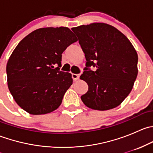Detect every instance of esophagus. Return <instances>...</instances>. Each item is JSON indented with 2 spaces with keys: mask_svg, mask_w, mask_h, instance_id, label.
<instances>
[{
  "mask_svg": "<svg viewBox=\"0 0 153 153\" xmlns=\"http://www.w3.org/2000/svg\"><path fill=\"white\" fill-rule=\"evenodd\" d=\"M80 78L79 74H72V78H73L74 81H76L78 78Z\"/></svg>",
  "mask_w": 153,
  "mask_h": 153,
  "instance_id": "obj_1",
  "label": "esophagus"
}]
</instances>
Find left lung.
Listing matches in <instances>:
<instances>
[{
	"instance_id": "8db88e82",
	"label": "left lung",
	"mask_w": 153,
	"mask_h": 153,
	"mask_svg": "<svg viewBox=\"0 0 153 153\" xmlns=\"http://www.w3.org/2000/svg\"><path fill=\"white\" fill-rule=\"evenodd\" d=\"M86 60L80 78L87 83L81 97L87 107L108 110L128 96L138 75V54L132 43L118 29L105 23H92L72 28ZM96 66V71L87 67Z\"/></svg>"
}]
</instances>
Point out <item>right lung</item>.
Segmentation results:
<instances>
[{"mask_svg":"<svg viewBox=\"0 0 153 153\" xmlns=\"http://www.w3.org/2000/svg\"><path fill=\"white\" fill-rule=\"evenodd\" d=\"M77 41L68 27H61L38 29L20 41L7 64L9 89L20 107L32 115L59 107L73 81L72 74L59 71L62 53Z\"/></svg>","mask_w":153,"mask_h":153,"instance_id":"add662e5","label":"right lung"}]
</instances>
